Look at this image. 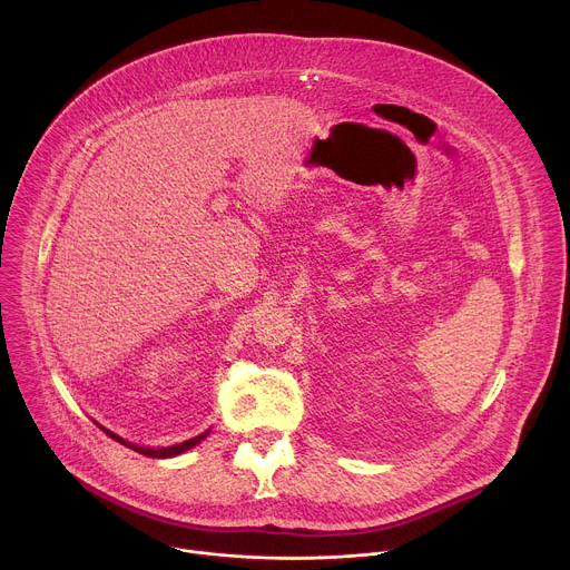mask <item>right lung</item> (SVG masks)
<instances>
[{
    "instance_id": "right-lung-1",
    "label": "right lung",
    "mask_w": 570,
    "mask_h": 570,
    "mask_svg": "<svg viewBox=\"0 0 570 570\" xmlns=\"http://www.w3.org/2000/svg\"><path fill=\"white\" fill-rule=\"evenodd\" d=\"M104 433H106V435H110L112 440L121 442L124 446H128V449H132V451H137V453H144V455H148V458H174V455H180L183 451H187V449L196 446V444L207 435V433H205V435L191 438V440H187V442H183V444H176V446H169V449H144V446H135V444H130V442H126V440L117 438L115 433H110V431H106V429H104Z\"/></svg>"
}]
</instances>
